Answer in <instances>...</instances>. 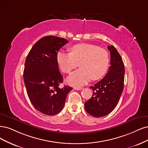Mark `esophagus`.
Masks as SVG:
<instances>
[{"mask_svg":"<svg viewBox=\"0 0 148 148\" xmlns=\"http://www.w3.org/2000/svg\"><path fill=\"white\" fill-rule=\"evenodd\" d=\"M74 89L75 90H80L82 89V87H74Z\"/></svg>","mask_w":148,"mask_h":148,"instance_id":"34e87169","label":"esophagus"}]
</instances>
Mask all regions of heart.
<instances>
[{
	"instance_id": "obj_1",
	"label": "heart",
	"mask_w": 148,
	"mask_h": 148,
	"mask_svg": "<svg viewBox=\"0 0 148 148\" xmlns=\"http://www.w3.org/2000/svg\"><path fill=\"white\" fill-rule=\"evenodd\" d=\"M70 53L59 51L56 61L61 71L70 73L79 65L80 69L71 73L66 79L74 86H80L88 83L90 79L96 80L106 74L109 66L108 51L103 48L90 44H79L70 48Z\"/></svg>"
}]
</instances>
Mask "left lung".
Segmentation results:
<instances>
[{"mask_svg":"<svg viewBox=\"0 0 148 148\" xmlns=\"http://www.w3.org/2000/svg\"><path fill=\"white\" fill-rule=\"evenodd\" d=\"M111 53V66L101 80L91 86L92 98L85 103V109L95 117L111 113L119 103L124 87L125 68L122 57L113 45L108 47Z\"/></svg>","mask_w":148,"mask_h":148,"instance_id":"left-lung-1","label":"left lung"}]
</instances>
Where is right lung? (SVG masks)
Segmentation results:
<instances>
[{"instance_id":"add662e5","label":"right lung","mask_w":148,"mask_h":148,"mask_svg":"<svg viewBox=\"0 0 148 148\" xmlns=\"http://www.w3.org/2000/svg\"><path fill=\"white\" fill-rule=\"evenodd\" d=\"M68 43L64 38L44 37L33 45L26 57L23 79L28 97L37 110L45 115L58 114L73 89L68 85L59 87L63 78L60 73L56 54Z\"/></svg>"}]
</instances>
